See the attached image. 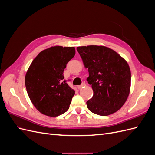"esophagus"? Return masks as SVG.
<instances>
[{"instance_id": "esophagus-1", "label": "esophagus", "mask_w": 155, "mask_h": 155, "mask_svg": "<svg viewBox=\"0 0 155 155\" xmlns=\"http://www.w3.org/2000/svg\"><path fill=\"white\" fill-rule=\"evenodd\" d=\"M84 87H85V83H83L81 85L78 86V88L79 89V90H80V89H81V88H83Z\"/></svg>"}]
</instances>
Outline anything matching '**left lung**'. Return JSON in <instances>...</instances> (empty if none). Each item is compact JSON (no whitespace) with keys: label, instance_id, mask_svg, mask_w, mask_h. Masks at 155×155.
<instances>
[{"label":"left lung","instance_id":"obj_1","mask_svg":"<svg viewBox=\"0 0 155 155\" xmlns=\"http://www.w3.org/2000/svg\"><path fill=\"white\" fill-rule=\"evenodd\" d=\"M77 50L88 68L87 80L94 92L87 101V108L100 116L114 113L124 105L130 92L131 75L127 62L104 46H78Z\"/></svg>","mask_w":155,"mask_h":155}]
</instances>
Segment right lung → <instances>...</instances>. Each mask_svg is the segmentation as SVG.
Wrapping results in <instances>:
<instances>
[{"instance_id": "add662e5", "label": "right lung", "mask_w": 155, "mask_h": 155, "mask_svg": "<svg viewBox=\"0 0 155 155\" xmlns=\"http://www.w3.org/2000/svg\"><path fill=\"white\" fill-rule=\"evenodd\" d=\"M75 54L74 47L55 46L41 51L33 60L25 85L31 103L41 113L56 117L69 109L75 91L64 80L63 71Z\"/></svg>"}]
</instances>
